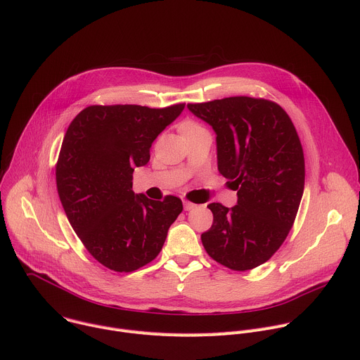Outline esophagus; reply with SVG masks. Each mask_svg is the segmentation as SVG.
I'll return each mask as SVG.
<instances>
[{
    "instance_id": "obj_1",
    "label": "esophagus",
    "mask_w": 360,
    "mask_h": 360,
    "mask_svg": "<svg viewBox=\"0 0 360 360\" xmlns=\"http://www.w3.org/2000/svg\"><path fill=\"white\" fill-rule=\"evenodd\" d=\"M195 207H197V205H195L193 202H191V201H188V200H184V210H185V211H191V210H193Z\"/></svg>"
}]
</instances>
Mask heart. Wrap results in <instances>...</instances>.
Here are the masks:
<instances>
[{
  "label": "heart",
  "instance_id": "1",
  "mask_svg": "<svg viewBox=\"0 0 360 360\" xmlns=\"http://www.w3.org/2000/svg\"><path fill=\"white\" fill-rule=\"evenodd\" d=\"M201 126L198 124V123H195V122H184L182 124H181V132L184 134V132H191V130H197V129H200Z\"/></svg>",
  "mask_w": 360,
  "mask_h": 360
}]
</instances>
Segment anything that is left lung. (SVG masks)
Segmentation results:
<instances>
[{"label":"left lung","instance_id":"1","mask_svg":"<svg viewBox=\"0 0 360 360\" xmlns=\"http://www.w3.org/2000/svg\"><path fill=\"white\" fill-rule=\"evenodd\" d=\"M188 109L217 135L218 171L237 191V205L212 202L202 245L217 263L245 271L264 264L296 219L304 191V155L281 106L247 96L225 97Z\"/></svg>","mask_w":360,"mask_h":360}]
</instances>
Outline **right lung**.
<instances>
[{"instance_id": "add662e5", "label": "right lung", "mask_w": 360, "mask_h": 360, "mask_svg": "<svg viewBox=\"0 0 360 360\" xmlns=\"http://www.w3.org/2000/svg\"><path fill=\"white\" fill-rule=\"evenodd\" d=\"M184 108L89 106L64 135L56 167L61 205L87 251L113 271H135L155 259L182 212L174 195L153 201L135 193L132 175Z\"/></svg>"}]
</instances>
